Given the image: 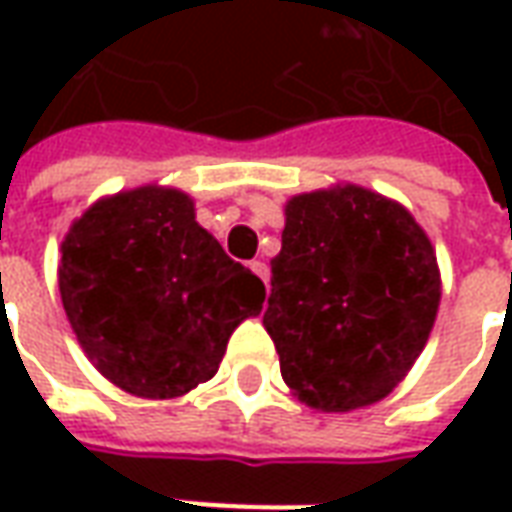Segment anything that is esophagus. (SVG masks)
<instances>
[{
	"mask_svg": "<svg viewBox=\"0 0 512 512\" xmlns=\"http://www.w3.org/2000/svg\"><path fill=\"white\" fill-rule=\"evenodd\" d=\"M249 268H252V271H255L257 277L263 279V282H268V266L263 263V260H252V263H249Z\"/></svg>",
	"mask_w": 512,
	"mask_h": 512,
	"instance_id": "34e87169",
	"label": "esophagus"
}]
</instances>
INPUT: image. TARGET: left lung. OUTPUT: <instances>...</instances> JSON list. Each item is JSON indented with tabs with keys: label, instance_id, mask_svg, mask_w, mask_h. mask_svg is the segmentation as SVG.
<instances>
[{
	"label": "left lung",
	"instance_id": "obj_1",
	"mask_svg": "<svg viewBox=\"0 0 512 512\" xmlns=\"http://www.w3.org/2000/svg\"><path fill=\"white\" fill-rule=\"evenodd\" d=\"M439 299L436 252L403 205L351 183L285 205L263 326L301 403L354 411L389 395L428 343Z\"/></svg>",
	"mask_w": 512,
	"mask_h": 512
}]
</instances>
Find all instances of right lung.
<instances>
[{
    "mask_svg": "<svg viewBox=\"0 0 512 512\" xmlns=\"http://www.w3.org/2000/svg\"><path fill=\"white\" fill-rule=\"evenodd\" d=\"M60 296L101 376L169 400L216 376L235 326L263 310L266 285L202 230L189 194L139 186L73 222Z\"/></svg>",
    "mask_w": 512,
    "mask_h": 512,
    "instance_id": "add662e5",
    "label": "right lung"
}]
</instances>
